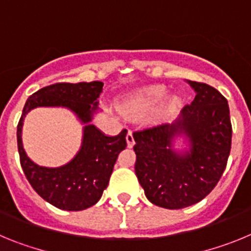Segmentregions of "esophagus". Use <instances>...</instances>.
I'll return each mask as SVG.
<instances>
[{
	"instance_id": "34e87169",
	"label": "esophagus",
	"mask_w": 251,
	"mask_h": 251,
	"mask_svg": "<svg viewBox=\"0 0 251 251\" xmlns=\"http://www.w3.org/2000/svg\"><path fill=\"white\" fill-rule=\"evenodd\" d=\"M126 139H127L128 148H132L133 146H134V137H133V132H132V130H128L127 137H126Z\"/></svg>"
}]
</instances>
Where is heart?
<instances>
[{"label": "heart", "instance_id": "1", "mask_svg": "<svg viewBox=\"0 0 251 251\" xmlns=\"http://www.w3.org/2000/svg\"><path fill=\"white\" fill-rule=\"evenodd\" d=\"M168 89L165 85H151L137 90L121 104V110L128 117H141L156 109L167 98ZM179 104L177 98H172L168 103V110H174Z\"/></svg>", "mask_w": 251, "mask_h": 251}]
</instances>
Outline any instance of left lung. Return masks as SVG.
<instances>
[{"label":"left lung","instance_id":"obj_1","mask_svg":"<svg viewBox=\"0 0 251 251\" xmlns=\"http://www.w3.org/2000/svg\"><path fill=\"white\" fill-rule=\"evenodd\" d=\"M196 93L178 118L133 133L136 175L146 197L159 207L177 210L200 202L217 185L231 150L227 100L203 83L187 80ZM183 136L187 150H175Z\"/></svg>","mask_w":251,"mask_h":251}]
</instances>
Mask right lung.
<instances>
[{"label":"right lung","mask_w":251,"mask_h":251,"mask_svg":"<svg viewBox=\"0 0 251 251\" xmlns=\"http://www.w3.org/2000/svg\"><path fill=\"white\" fill-rule=\"evenodd\" d=\"M101 81L56 83L37 90L26 100L17 126L20 162L35 191L49 203L66 211H80L95 205L109 183L118 154L127 147L123 129L118 136H105L90 122L98 112ZM40 106H61L72 110L84 124L81 150L60 168H44L31 161L22 145V126L25 114Z\"/></svg>","instance_id":"1"}]
</instances>
